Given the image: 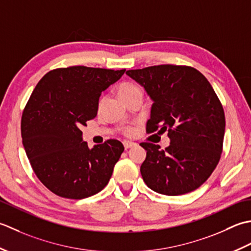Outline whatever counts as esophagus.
Wrapping results in <instances>:
<instances>
[{
    "mask_svg": "<svg viewBox=\"0 0 251 251\" xmlns=\"http://www.w3.org/2000/svg\"><path fill=\"white\" fill-rule=\"evenodd\" d=\"M134 145H135L134 143H132V142H125V143H124L125 150H129V148L133 147V146H134Z\"/></svg>",
    "mask_w": 251,
    "mask_h": 251,
    "instance_id": "obj_1",
    "label": "esophagus"
}]
</instances>
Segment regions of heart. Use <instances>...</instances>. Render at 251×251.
<instances>
[{"label": "heart", "instance_id": "1", "mask_svg": "<svg viewBox=\"0 0 251 251\" xmlns=\"http://www.w3.org/2000/svg\"><path fill=\"white\" fill-rule=\"evenodd\" d=\"M137 92H141V89L139 88V85H136L135 83H133V82H124L118 86V94L124 100H126V99H129L130 96L137 93ZM104 100H105L104 97H101L100 103H99L100 107L103 106ZM124 132H125L126 135L130 136V135L133 134V133H134V129H133L132 126H126L124 129Z\"/></svg>", "mask_w": 251, "mask_h": 251}]
</instances>
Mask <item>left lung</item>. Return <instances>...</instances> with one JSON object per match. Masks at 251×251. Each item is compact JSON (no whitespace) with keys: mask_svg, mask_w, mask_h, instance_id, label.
Segmentation results:
<instances>
[{"mask_svg":"<svg viewBox=\"0 0 251 251\" xmlns=\"http://www.w3.org/2000/svg\"><path fill=\"white\" fill-rule=\"evenodd\" d=\"M154 101L146 131L168 132L170 145L141 143L146 185L177 196L195 191L211 176L222 152L226 116L216 92L201 73L188 66L158 65L127 70Z\"/></svg>","mask_w":251,"mask_h":251,"instance_id":"1","label":"left lung"}]
</instances>
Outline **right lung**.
<instances>
[{
	"label": "right lung",
	"instance_id": "obj_1",
	"mask_svg": "<svg viewBox=\"0 0 251 251\" xmlns=\"http://www.w3.org/2000/svg\"><path fill=\"white\" fill-rule=\"evenodd\" d=\"M125 71L58 68L33 90L22 117L23 145L35 176L56 195L82 199L108 184L124 145L108 140L89 148L80 127L95 118L101 92Z\"/></svg>",
	"mask_w": 251,
	"mask_h": 251
}]
</instances>
